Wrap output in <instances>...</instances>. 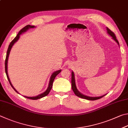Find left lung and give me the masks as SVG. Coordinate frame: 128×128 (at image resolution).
Segmentation results:
<instances>
[{
  "mask_svg": "<svg viewBox=\"0 0 128 128\" xmlns=\"http://www.w3.org/2000/svg\"><path fill=\"white\" fill-rule=\"evenodd\" d=\"M107 32H108V34L110 36H111L112 37V38L114 39V40H115L116 42H117V43L118 45H119V43H118V40H117V39H116V36L115 35V34H114L111 30H110V29L108 28H107ZM71 85H72V90L74 91V92L76 96H77L78 97H80L82 98H83V99H86V100H94L100 99V98H102L103 97H104V96L106 95V94H105L104 96H100V97H88V96H84L83 94H82V93H80L79 92L78 90V89L76 88V86L74 74L73 72H72V75H71Z\"/></svg>",
  "mask_w": 128,
  "mask_h": 128,
  "instance_id": "8db88e82",
  "label": "left lung"
}]
</instances>
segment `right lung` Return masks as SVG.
<instances>
[{
    "instance_id": "add662e5",
    "label": "right lung",
    "mask_w": 128,
    "mask_h": 128,
    "mask_svg": "<svg viewBox=\"0 0 128 128\" xmlns=\"http://www.w3.org/2000/svg\"><path fill=\"white\" fill-rule=\"evenodd\" d=\"M35 27V26H31L30 25V24H28V25H27L26 26H24V28H22L21 30H20L19 31V32L18 34L16 36V38H14V39H13L12 42H10V44L9 45V46H8V50H7V52H6V60H5V71H6V77H7V79L8 80L9 82H10V84L11 86L12 87L13 89H14V90L17 93H18L17 90H16V89L14 88V87L12 85V84H11L10 82V78H9V76H8V71H7V63H8V57H9V54H10V49L11 48H12V47L13 46V45L14 44V42H17L19 38H20V35L21 34L22 32H25V31L26 30H28V28H34ZM60 71H61V70H58L57 71H55L53 73V74L52 75L51 77H50V82H49V86H48V89H46V90L45 92H44L43 93L41 94H40L39 96H36V97H26V96H24V97H26L27 98H28V99H31V100H38V99H40V98H42L45 97V96H47L49 94V93L50 92V91L51 90L52 88V86H53V81L54 80L56 76H57L58 74H60Z\"/></svg>"
}]
</instances>
